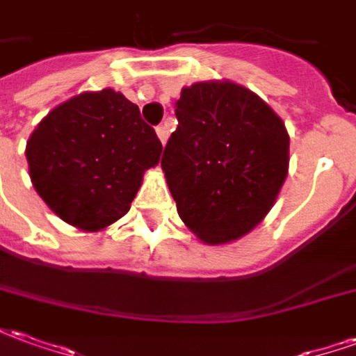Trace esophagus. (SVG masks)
I'll return each instance as SVG.
<instances>
[{
	"label": "esophagus",
	"mask_w": 356,
	"mask_h": 356,
	"mask_svg": "<svg viewBox=\"0 0 356 356\" xmlns=\"http://www.w3.org/2000/svg\"><path fill=\"white\" fill-rule=\"evenodd\" d=\"M156 133H158V139L162 140V145H165V140H168V137H170V129H168V125H158L156 127Z\"/></svg>",
	"instance_id": "34e87169"
}]
</instances>
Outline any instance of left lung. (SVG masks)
<instances>
[{"mask_svg": "<svg viewBox=\"0 0 356 356\" xmlns=\"http://www.w3.org/2000/svg\"><path fill=\"white\" fill-rule=\"evenodd\" d=\"M162 170L179 217L208 244L231 242L273 208L290 137L267 102L232 81H200L175 102Z\"/></svg>", "mask_w": 356, "mask_h": 356, "instance_id": "8db88e82", "label": "left lung"}]
</instances>
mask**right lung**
<instances>
[{
	"label": "right lung",
	"instance_id": "right-lung-1",
	"mask_svg": "<svg viewBox=\"0 0 356 356\" xmlns=\"http://www.w3.org/2000/svg\"><path fill=\"white\" fill-rule=\"evenodd\" d=\"M162 143L139 106L114 89L81 93L51 110L26 145L30 179L63 221L99 231L129 211Z\"/></svg>",
	"mask_w": 356,
	"mask_h": 356
}]
</instances>
